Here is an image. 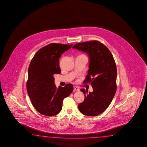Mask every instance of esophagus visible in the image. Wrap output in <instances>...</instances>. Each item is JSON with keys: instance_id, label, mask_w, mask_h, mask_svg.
Instances as JSON below:
<instances>
[{"instance_id": "obj_1", "label": "esophagus", "mask_w": 147, "mask_h": 147, "mask_svg": "<svg viewBox=\"0 0 147 147\" xmlns=\"http://www.w3.org/2000/svg\"><path fill=\"white\" fill-rule=\"evenodd\" d=\"M74 90H75L76 91H79L80 89L79 88V87H78L76 86H74Z\"/></svg>"}]
</instances>
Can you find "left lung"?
<instances>
[{
    "mask_svg": "<svg viewBox=\"0 0 147 147\" xmlns=\"http://www.w3.org/2000/svg\"><path fill=\"white\" fill-rule=\"evenodd\" d=\"M73 48L89 55V69L84 83H90L93 88V92L86 95L85 89L80 90L85 95V100L79 104L78 108L85 115H98L109 106L116 92L115 61L111 51L98 41L78 43Z\"/></svg>",
    "mask_w": 147,
    "mask_h": 147,
    "instance_id": "1",
    "label": "left lung"
}]
</instances>
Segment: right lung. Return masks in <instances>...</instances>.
I'll list each match as a JSON object with an SVG mask.
<instances>
[{
    "instance_id": "right-lung-1",
    "label": "right lung",
    "mask_w": 147,
    "mask_h": 147,
    "mask_svg": "<svg viewBox=\"0 0 147 147\" xmlns=\"http://www.w3.org/2000/svg\"><path fill=\"white\" fill-rule=\"evenodd\" d=\"M73 44L52 43L39 49L32 59L28 70L27 93L36 110L41 114L52 116L62 109L63 99L73 90L71 84L58 89L54 74L61 73L59 58Z\"/></svg>"
}]
</instances>
